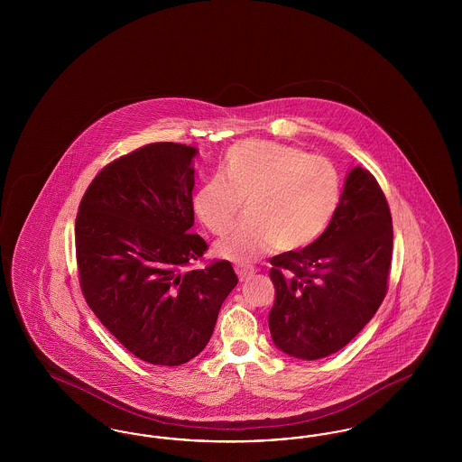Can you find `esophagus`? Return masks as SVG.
<instances>
[{"mask_svg": "<svg viewBox=\"0 0 462 462\" xmlns=\"http://www.w3.org/2000/svg\"><path fill=\"white\" fill-rule=\"evenodd\" d=\"M236 273L239 275V281H245L249 275H253L254 273V270L253 268H249V266H244V264H237L236 266Z\"/></svg>", "mask_w": 462, "mask_h": 462, "instance_id": "34e87169", "label": "esophagus"}]
</instances>
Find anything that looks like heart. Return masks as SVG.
<instances>
[{"mask_svg": "<svg viewBox=\"0 0 462 462\" xmlns=\"http://www.w3.org/2000/svg\"><path fill=\"white\" fill-rule=\"evenodd\" d=\"M341 196V178L326 157L268 140H244L225 155L221 175L196 192L194 211L211 234L220 236L245 200V218L215 249L234 262H253L273 245L298 251L319 241Z\"/></svg>", "mask_w": 462, "mask_h": 462, "instance_id": "b5f03b06", "label": "heart"}]
</instances>
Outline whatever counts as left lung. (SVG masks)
Wrapping results in <instances>:
<instances>
[{"label":"left lung","mask_w":462,"mask_h":462,"mask_svg":"<svg viewBox=\"0 0 462 462\" xmlns=\"http://www.w3.org/2000/svg\"><path fill=\"white\" fill-rule=\"evenodd\" d=\"M392 253L388 200L377 180L356 166L324 236L270 260L275 301L268 326L275 346L303 360L346 346L386 296Z\"/></svg>","instance_id":"obj_1"}]
</instances>
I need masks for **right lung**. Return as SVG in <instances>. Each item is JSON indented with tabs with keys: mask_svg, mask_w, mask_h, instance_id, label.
Masks as SVG:
<instances>
[{
	"mask_svg": "<svg viewBox=\"0 0 462 462\" xmlns=\"http://www.w3.org/2000/svg\"><path fill=\"white\" fill-rule=\"evenodd\" d=\"M196 147L157 142L107 164L76 217L85 300L102 326L152 365H181L208 345L237 286L226 260L190 270L208 244L194 225Z\"/></svg>",
	"mask_w": 462,
	"mask_h": 462,
	"instance_id": "obj_1",
	"label": "right lung"
}]
</instances>
